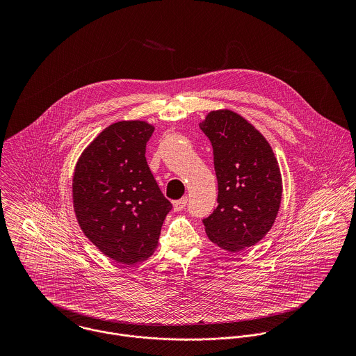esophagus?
<instances>
[{"label":"esophagus","instance_id":"esophagus-1","mask_svg":"<svg viewBox=\"0 0 356 356\" xmlns=\"http://www.w3.org/2000/svg\"><path fill=\"white\" fill-rule=\"evenodd\" d=\"M188 204V197H182V199H179V200H177V202H174V211H177V212H179V211H182L184 208H185V205Z\"/></svg>","mask_w":356,"mask_h":356}]
</instances>
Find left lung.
Here are the masks:
<instances>
[{
	"label": "left lung",
	"mask_w": 356,
	"mask_h": 356,
	"mask_svg": "<svg viewBox=\"0 0 356 356\" xmlns=\"http://www.w3.org/2000/svg\"><path fill=\"white\" fill-rule=\"evenodd\" d=\"M200 129L213 151L218 207L203 219L208 238L229 252L259 243L282 199L278 161L267 140L241 115L211 111Z\"/></svg>",
	"instance_id": "left-lung-1"
}]
</instances>
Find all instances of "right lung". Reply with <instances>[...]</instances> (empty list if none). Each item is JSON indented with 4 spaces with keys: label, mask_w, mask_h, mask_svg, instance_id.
<instances>
[{
    "label": "right lung",
    "mask_w": 356,
    "mask_h": 356,
    "mask_svg": "<svg viewBox=\"0 0 356 356\" xmlns=\"http://www.w3.org/2000/svg\"><path fill=\"white\" fill-rule=\"evenodd\" d=\"M152 124L122 120L108 126L81 154L72 200L85 236L112 260L134 264L154 252L172 205L147 163Z\"/></svg>",
    "instance_id": "right-lung-1"
}]
</instances>
